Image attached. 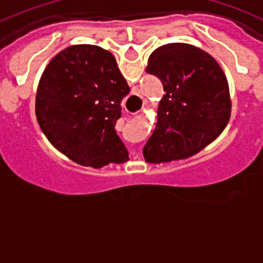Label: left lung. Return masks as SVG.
<instances>
[{
    "mask_svg": "<svg viewBox=\"0 0 263 263\" xmlns=\"http://www.w3.org/2000/svg\"><path fill=\"white\" fill-rule=\"evenodd\" d=\"M146 72L157 76L166 92L143 147L146 162L188 158L217 138L231 118L232 101L224 71L210 53L168 43L153 51Z\"/></svg>",
    "mask_w": 263,
    "mask_h": 263,
    "instance_id": "obj_1",
    "label": "left lung"
}]
</instances>
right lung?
<instances>
[{"label":"right lung","mask_w":263,"mask_h":263,"mask_svg":"<svg viewBox=\"0 0 263 263\" xmlns=\"http://www.w3.org/2000/svg\"><path fill=\"white\" fill-rule=\"evenodd\" d=\"M130 88L109 51L75 45L46 67L35 99L36 120L55 147L81 166L122 163L129 153L116 132Z\"/></svg>","instance_id":"obj_1"}]
</instances>
